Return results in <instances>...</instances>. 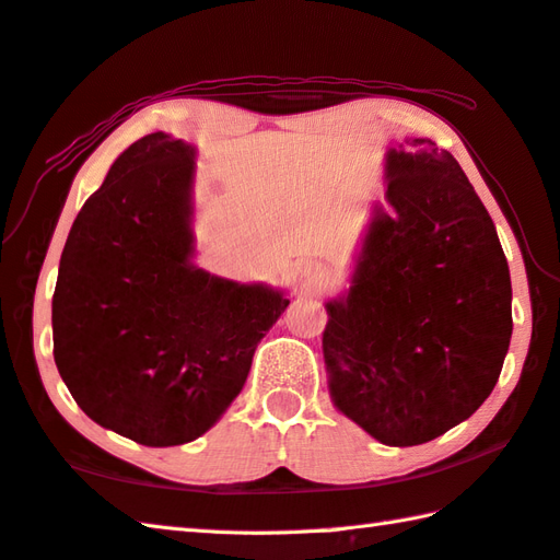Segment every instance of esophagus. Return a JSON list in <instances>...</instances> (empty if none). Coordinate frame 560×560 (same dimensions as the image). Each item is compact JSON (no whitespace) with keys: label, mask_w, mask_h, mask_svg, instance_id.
<instances>
[{"label":"esophagus","mask_w":560,"mask_h":560,"mask_svg":"<svg viewBox=\"0 0 560 560\" xmlns=\"http://www.w3.org/2000/svg\"><path fill=\"white\" fill-rule=\"evenodd\" d=\"M301 273H303V279H305V283H317V281H323L327 273H325V269L323 267H317V265H305L303 269H301Z\"/></svg>","instance_id":"34e87169"}]
</instances>
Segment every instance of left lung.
I'll return each instance as SVG.
<instances>
[{
	"mask_svg": "<svg viewBox=\"0 0 560 560\" xmlns=\"http://www.w3.org/2000/svg\"><path fill=\"white\" fill-rule=\"evenodd\" d=\"M349 289L325 301L335 408L386 446L432 442L495 388L512 337L505 252L452 152L412 138L386 155Z\"/></svg>",
	"mask_w": 560,
	"mask_h": 560,
	"instance_id": "obj_1",
	"label": "left lung"
}]
</instances>
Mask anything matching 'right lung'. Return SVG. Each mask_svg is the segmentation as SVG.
Listing matches in <instances>:
<instances>
[{"label":"right lung","mask_w":560,"mask_h":560,"mask_svg":"<svg viewBox=\"0 0 560 560\" xmlns=\"http://www.w3.org/2000/svg\"><path fill=\"white\" fill-rule=\"evenodd\" d=\"M194 160L162 130L120 152L74 218L52 293V357L74 402L145 446L211 430L289 305L194 265Z\"/></svg>","instance_id":"right-lung-1"}]
</instances>
